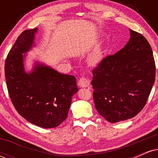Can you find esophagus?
<instances>
[{
	"instance_id": "34e87169",
	"label": "esophagus",
	"mask_w": 158,
	"mask_h": 158,
	"mask_svg": "<svg viewBox=\"0 0 158 158\" xmlns=\"http://www.w3.org/2000/svg\"><path fill=\"white\" fill-rule=\"evenodd\" d=\"M78 85L81 88H87L90 85V80L85 77H81L78 81Z\"/></svg>"
}]
</instances>
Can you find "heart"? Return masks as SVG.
<instances>
[{
	"label": "heart",
	"mask_w": 158,
	"mask_h": 158,
	"mask_svg": "<svg viewBox=\"0 0 158 158\" xmlns=\"http://www.w3.org/2000/svg\"><path fill=\"white\" fill-rule=\"evenodd\" d=\"M103 59V51L101 48H97L92 52L89 56V62L92 65H97Z\"/></svg>",
	"instance_id": "heart-1"
}]
</instances>
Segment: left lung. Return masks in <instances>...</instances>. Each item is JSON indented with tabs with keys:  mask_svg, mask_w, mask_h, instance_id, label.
<instances>
[{
	"mask_svg": "<svg viewBox=\"0 0 158 158\" xmlns=\"http://www.w3.org/2000/svg\"><path fill=\"white\" fill-rule=\"evenodd\" d=\"M126 46L92 70L97 111L114 123L135 117L146 106L155 80V61L147 39L130 30Z\"/></svg>",
	"mask_w": 158,
	"mask_h": 158,
	"instance_id": "8db88e82",
	"label": "left lung"
}]
</instances>
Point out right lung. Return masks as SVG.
<instances>
[{
    "label": "right lung",
    "mask_w": 158,
    "mask_h": 158,
    "mask_svg": "<svg viewBox=\"0 0 158 158\" xmlns=\"http://www.w3.org/2000/svg\"><path fill=\"white\" fill-rule=\"evenodd\" d=\"M36 31H23L9 52L4 67L6 87L21 117L41 128H55L68 117L72 97L78 91L77 79L40 64L31 73H25L22 53L31 48Z\"/></svg>",
    "instance_id": "1"
}]
</instances>
